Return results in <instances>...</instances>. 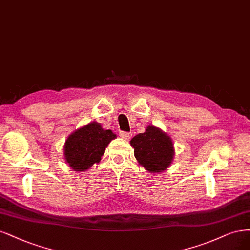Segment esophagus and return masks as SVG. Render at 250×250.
I'll return each instance as SVG.
<instances>
[{"mask_svg":"<svg viewBox=\"0 0 250 250\" xmlns=\"http://www.w3.org/2000/svg\"><path fill=\"white\" fill-rule=\"evenodd\" d=\"M119 135L121 136V137H123L124 140H129V139H131L132 133L131 132H126V131H120Z\"/></svg>","mask_w":250,"mask_h":250,"instance_id":"esophagus-1","label":"esophagus"}]
</instances>
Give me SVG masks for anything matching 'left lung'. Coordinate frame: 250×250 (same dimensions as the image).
Segmentation results:
<instances>
[{
  "label": "left lung",
  "instance_id": "1",
  "mask_svg": "<svg viewBox=\"0 0 250 250\" xmlns=\"http://www.w3.org/2000/svg\"><path fill=\"white\" fill-rule=\"evenodd\" d=\"M134 156L141 165L152 173H159L170 165L174 156L173 142L160 129L149 126L144 133L130 141Z\"/></svg>",
  "mask_w": 250,
  "mask_h": 250
}]
</instances>
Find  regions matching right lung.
<instances>
[{"mask_svg": "<svg viewBox=\"0 0 250 250\" xmlns=\"http://www.w3.org/2000/svg\"><path fill=\"white\" fill-rule=\"evenodd\" d=\"M116 134L111 130H104L97 122H92L68 137L64 154L69 166L76 171L90 168L94 163L100 161L105 148Z\"/></svg>", "mask_w": 250, "mask_h": 250, "instance_id": "1", "label": "right lung"}]
</instances>
